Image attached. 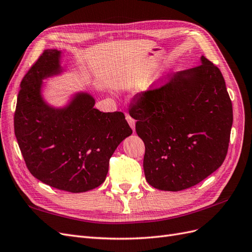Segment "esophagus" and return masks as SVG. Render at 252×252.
<instances>
[{"instance_id": "1", "label": "esophagus", "mask_w": 252, "mask_h": 252, "mask_svg": "<svg viewBox=\"0 0 252 252\" xmlns=\"http://www.w3.org/2000/svg\"><path fill=\"white\" fill-rule=\"evenodd\" d=\"M126 120H127V123H128L129 126L132 127L133 131H135V120H134L131 116H128V115H126Z\"/></svg>"}]
</instances>
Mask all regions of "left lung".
Segmentation results:
<instances>
[{"label":"left lung","instance_id":"8db88e82","mask_svg":"<svg viewBox=\"0 0 252 252\" xmlns=\"http://www.w3.org/2000/svg\"><path fill=\"white\" fill-rule=\"evenodd\" d=\"M201 63L138 93L128 111L145 145V179L155 189H189L220 167L227 155L232 103L220 69L204 56Z\"/></svg>","mask_w":252,"mask_h":252}]
</instances>
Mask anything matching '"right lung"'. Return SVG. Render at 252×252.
Returning <instances> with one entry per match:
<instances>
[{
    "instance_id": "obj_1",
    "label": "right lung",
    "mask_w": 252,
    "mask_h": 252,
    "mask_svg": "<svg viewBox=\"0 0 252 252\" xmlns=\"http://www.w3.org/2000/svg\"><path fill=\"white\" fill-rule=\"evenodd\" d=\"M62 52L45 50L23 77L14 134L29 172L54 189L85 192L107 177L109 161L132 128L121 112L103 113L85 92L62 109L43 99V79L58 75Z\"/></svg>"
}]
</instances>
